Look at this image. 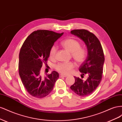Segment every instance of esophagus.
I'll list each match as a JSON object with an SVG mask.
<instances>
[{
    "label": "esophagus",
    "mask_w": 122,
    "mask_h": 122,
    "mask_svg": "<svg viewBox=\"0 0 122 122\" xmlns=\"http://www.w3.org/2000/svg\"><path fill=\"white\" fill-rule=\"evenodd\" d=\"M67 75H62V74H60V77H67Z\"/></svg>",
    "instance_id": "1"
}]
</instances>
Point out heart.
Segmentation results:
<instances>
[{
    "mask_svg": "<svg viewBox=\"0 0 122 122\" xmlns=\"http://www.w3.org/2000/svg\"><path fill=\"white\" fill-rule=\"evenodd\" d=\"M61 45L65 50L70 52L72 58L77 64H81L84 61L86 56V51L84 48L80 47V43L73 38H68L62 41ZM57 51L54 45L50 48L49 55L51 59H54ZM74 67L72 62H60L55 65V68L62 74H68Z\"/></svg>",
    "mask_w": 122,
    "mask_h": 122,
    "instance_id": "b5f03b06",
    "label": "heart"
}]
</instances>
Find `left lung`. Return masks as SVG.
<instances>
[{
	"instance_id": "1",
	"label": "left lung",
	"mask_w": 122,
	"mask_h": 122,
	"mask_svg": "<svg viewBox=\"0 0 122 122\" xmlns=\"http://www.w3.org/2000/svg\"><path fill=\"white\" fill-rule=\"evenodd\" d=\"M71 32L83 40L87 47V57L79 70L82 73L81 76L86 74L88 78L83 81L74 77L75 83L70 88L79 96H88L96 90L101 81L105 60L104 53L99 40L93 33L83 29H74Z\"/></svg>"
}]
</instances>
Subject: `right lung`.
<instances>
[{"mask_svg": "<svg viewBox=\"0 0 122 122\" xmlns=\"http://www.w3.org/2000/svg\"><path fill=\"white\" fill-rule=\"evenodd\" d=\"M40 29L32 32L25 40L19 53V73L26 90L32 97L43 98L52 91L59 74L53 71L44 78L41 72L47 64L50 48L63 35Z\"/></svg>", "mask_w": 122, "mask_h": 122, "instance_id": "obj_1", "label": "right lung"}]
</instances>
